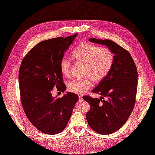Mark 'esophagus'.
<instances>
[{
	"label": "esophagus",
	"instance_id": "1",
	"mask_svg": "<svg viewBox=\"0 0 155 155\" xmlns=\"http://www.w3.org/2000/svg\"><path fill=\"white\" fill-rule=\"evenodd\" d=\"M78 98H79V100H82V98H83V97H82V95H78Z\"/></svg>",
	"mask_w": 155,
	"mask_h": 155
}]
</instances>
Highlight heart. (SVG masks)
Here are the masks:
<instances>
[{
	"instance_id": "b5f03b06",
	"label": "heart",
	"mask_w": 155,
	"mask_h": 155,
	"mask_svg": "<svg viewBox=\"0 0 155 155\" xmlns=\"http://www.w3.org/2000/svg\"><path fill=\"white\" fill-rule=\"evenodd\" d=\"M72 57L75 61L84 65V75L86 77L73 80L68 84V90L78 94L87 92L93 85V80L95 82L103 80L114 63V55L109 48L87 42L81 43L74 48ZM71 65V61L66 58L60 61V70L64 76L70 75Z\"/></svg>"
}]
</instances>
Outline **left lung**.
Returning <instances> with one entry per match:
<instances>
[{"mask_svg": "<svg viewBox=\"0 0 155 155\" xmlns=\"http://www.w3.org/2000/svg\"><path fill=\"white\" fill-rule=\"evenodd\" d=\"M91 42L104 45L115 55L110 72L92 92L101 95L83 98L90 105L85 117L89 126L101 134L117 131L130 117L136 102L137 70L130 53L108 39L90 38Z\"/></svg>", "mask_w": 155, "mask_h": 155, "instance_id": "1", "label": "left lung"}]
</instances>
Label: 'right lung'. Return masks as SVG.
<instances>
[{
    "label": "right lung",
    "mask_w": 155,
    "mask_h": 155,
    "mask_svg": "<svg viewBox=\"0 0 155 155\" xmlns=\"http://www.w3.org/2000/svg\"><path fill=\"white\" fill-rule=\"evenodd\" d=\"M77 36L38 43L24 57L20 66L19 84L25 113L38 130L47 134L65 129L78 100V95L70 92L62 98L53 97L51 92L54 87L62 93L66 89L60 61Z\"/></svg>",
    "instance_id": "add662e5"
}]
</instances>
